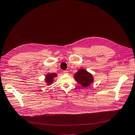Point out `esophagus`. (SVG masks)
Returning a JSON list of instances; mask_svg holds the SVG:
<instances>
[{"label":"esophagus","instance_id":"1","mask_svg":"<svg viewBox=\"0 0 135 135\" xmlns=\"http://www.w3.org/2000/svg\"><path fill=\"white\" fill-rule=\"evenodd\" d=\"M63 73L65 74H68V71H63Z\"/></svg>","mask_w":135,"mask_h":135}]
</instances>
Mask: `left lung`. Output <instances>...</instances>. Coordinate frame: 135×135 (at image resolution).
Returning a JSON list of instances; mask_svg holds the SVG:
<instances>
[{
	"instance_id": "8db88e82",
	"label": "left lung",
	"mask_w": 135,
	"mask_h": 135,
	"mask_svg": "<svg viewBox=\"0 0 135 135\" xmlns=\"http://www.w3.org/2000/svg\"><path fill=\"white\" fill-rule=\"evenodd\" d=\"M74 78L79 84L84 87L89 86L93 82L92 74L84 69H79L78 72L74 74Z\"/></svg>"
}]
</instances>
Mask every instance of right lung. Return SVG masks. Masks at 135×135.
Listing matches in <instances>:
<instances>
[{
  "label": "right lung",
  "mask_w": 135,
  "mask_h": 135,
  "mask_svg": "<svg viewBox=\"0 0 135 135\" xmlns=\"http://www.w3.org/2000/svg\"><path fill=\"white\" fill-rule=\"evenodd\" d=\"M56 73H49L46 76V78H45V81L47 83V85L49 86L53 82V78L57 77Z\"/></svg>",
  "instance_id": "right-lung-1"
}]
</instances>
